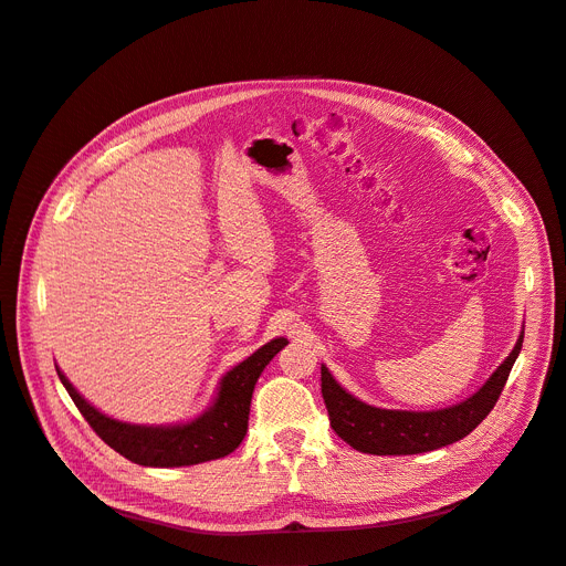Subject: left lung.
Here are the masks:
<instances>
[{
  "label": "left lung",
  "instance_id": "8db88e82",
  "mask_svg": "<svg viewBox=\"0 0 566 566\" xmlns=\"http://www.w3.org/2000/svg\"><path fill=\"white\" fill-rule=\"evenodd\" d=\"M520 348H523V334H520L511 355L504 359V365L490 376L476 395L458 406H450V409L427 413L374 409V406L361 403L348 395L332 378L327 367H323L321 390L329 413V424L346 443H350L359 453L369 455H416L455 443L473 432L494 409Z\"/></svg>",
  "mask_w": 566,
  "mask_h": 566
}]
</instances>
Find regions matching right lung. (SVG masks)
<instances>
[{
  "label": "right lung",
  "instance_id": "right-lung-1",
  "mask_svg": "<svg viewBox=\"0 0 566 566\" xmlns=\"http://www.w3.org/2000/svg\"><path fill=\"white\" fill-rule=\"evenodd\" d=\"M283 346H287L285 338H274V342H269L251 357L243 359L239 367L222 378L211 411L190 424L178 427H139L111 420L93 409L74 390L62 371H57V376L87 424L116 453L144 467H190L224 458L237 450L248 429V413H251L255 382L262 369L269 365V359Z\"/></svg>",
  "mask_w": 566,
  "mask_h": 566
}]
</instances>
